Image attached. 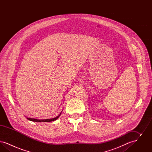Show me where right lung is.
<instances>
[{"label":"right lung","mask_w":152,"mask_h":152,"mask_svg":"<svg viewBox=\"0 0 152 152\" xmlns=\"http://www.w3.org/2000/svg\"><path fill=\"white\" fill-rule=\"evenodd\" d=\"M61 115V113L60 114V115ZM59 116H57L55 118H51V119H46V120H37V119H35V118H27L28 120L30 121H34V122H51V121H55L56 120V119H58V118Z\"/></svg>","instance_id":"1"}]
</instances>
